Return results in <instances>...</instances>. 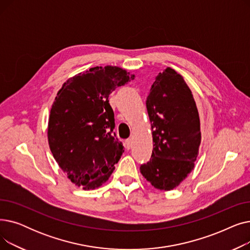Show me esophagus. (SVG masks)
I'll return each mask as SVG.
<instances>
[{
  "mask_svg": "<svg viewBox=\"0 0 250 250\" xmlns=\"http://www.w3.org/2000/svg\"><path fill=\"white\" fill-rule=\"evenodd\" d=\"M132 146H133V142H132V140H130V139H127V140H125V149H126V150H129L130 148H132Z\"/></svg>",
  "mask_w": 250,
  "mask_h": 250,
  "instance_id": "34e87169",
  "label": "esophagus"
}]
</instances>
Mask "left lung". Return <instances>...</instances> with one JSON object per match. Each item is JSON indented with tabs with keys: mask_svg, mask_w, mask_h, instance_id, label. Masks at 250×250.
<instances>
[{
	"mask_svg": "<svg viewBox=\"0 0 250 250\" xmlns=\"http://www.w3.org/2000/svg\"><path fill=\"white\" fill-rule=\"evenodd\" d=\"M146 106L153 136L151 159L141 173L160 190L178 187L193 169L201 144L199 111L180 74L166 68L156 77Z\"/></svg>",
	"mask_w": 250,
	"mask_h": 250,
	"instance_id": "1",
	"label": "left lung"
}]
</instances>
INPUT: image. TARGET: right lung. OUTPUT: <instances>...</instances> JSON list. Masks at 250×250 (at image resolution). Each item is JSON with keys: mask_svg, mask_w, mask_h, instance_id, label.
Returning <instances> with one entry per match:
<instances>
[{"mask_svg": "<svg viewBox=\"0 0 250 250\" xmlns=\"http://www.w3.org/2000/svg\"><path fill=\"white\" fill-rule=\"evenodd\" d=\"M134 75L112 65L95 67L63 83L52 104L47 128L50 151L76 186H102L125 152L113 133L114 113L108 97Z\"/></svg>", "mask_w": 250, "mask_h": 250, "instance_id": "right-lung-1", "label": "right lung"}]
</instances>
